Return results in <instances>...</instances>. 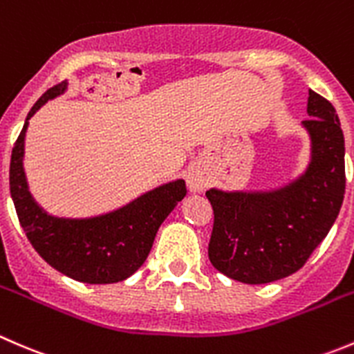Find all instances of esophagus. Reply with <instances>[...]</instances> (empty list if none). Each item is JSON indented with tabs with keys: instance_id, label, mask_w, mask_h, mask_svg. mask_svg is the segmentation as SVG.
I'll use <instances>...</instances> for the list:
<instances>
[{
	"instance_id": "1",
	"label": "esophagus",
	"mask_w": 354,
	"mask_h": 354,
	"mask_svg": "<svg viewBox=\"0 0 354 354\" xmlns=\"http://www.w3.org/2000/svg\"><path fill=\"white\" fill-rule=\"evenodd\" d=\"M185 180H187V189L191 192H203L209 184L208 174L201 167H194V169L189 170Z\"/></svg>"
}]
</instances>
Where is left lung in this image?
<instances>
[{"label":"left lung","instance_id":"8db88e82","mask_svg":"<svg viewBox=\"0 0 354 354\" xmlns=\"http://www.w3.org/2000/svg\"><path fill=\"white\" fill-rule=\"evenodd\" d=\"M310 162L295 180L268 191L212 187L213 267L244 284H268L299 270L325 239L344 199V136L335 108L308 91Z\"/></svg>","mask_w":354,"mask_h":354}]
</instances>
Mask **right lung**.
<instances>
[{
    "label": "right lung",
    "instance_id": "add662e5",
    "mask_svg": "<svg viewBox=\"0 0 354 354\" xmlns=\"http://www.w3.org/2000/svg\"><path fill=\"white\" fill-rule=\"evenodd\" d=\"M68 82L48 89L24 122L10 162V194L20 225L34 250L66 277L86 284H115L141 268L163 220L185 196L182 178L158 185L127 205L87 218L50 215L29 191L24 153L29 120L50 100L62 96Z\"/></svg>",
    "mask_w": 354,
    "mask_h": 354
}]
</instances>
